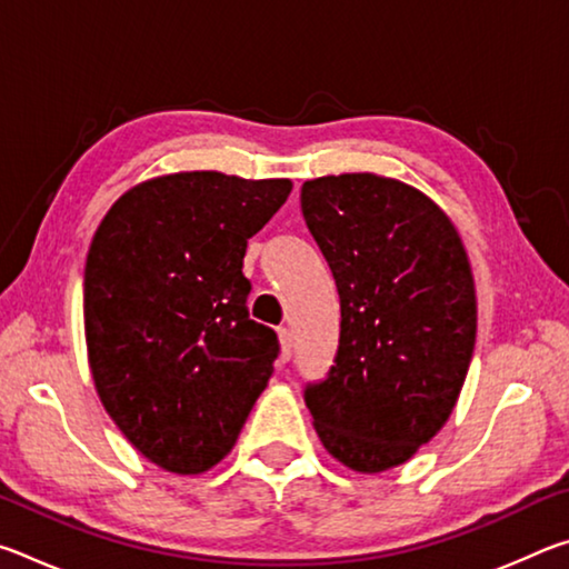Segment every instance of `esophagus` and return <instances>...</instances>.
<instances>
[{
    "label": "esophagus",
    "instance_id": "esophagus-1",
    "mask_svg": "<svg viewBox=\"0 0 569 569\" xmlns=\"http://www.w3.org/2000/svg\"><path fill=\"white\" fill-rule=\"evenodd\" d=\"M278 341H281V361L286 363L291 359V331L281 326V329H278Z\"/></svg>",
    "mask_w": 569,
    "mask_h": 569
}]
</instances>
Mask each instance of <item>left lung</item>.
<instances>
[{
	"label": "left lung",
	"mask_w": 569,
	"mask_h": 569,
	"mask_svg": "<svg viewBox=\"0 0 569 569\" xmlns=\"http://www.w3.org/2000/svg\"><path fill=\"white\" fill-rule=\"evenodd\" d=\"M301 210L341 303L333 366L303 389L316 435L349 469L399 467L445 427L475 353L465 246L423 192L371 172L303 182Z\"/></svg>",
	"instance_id": "8db88e82"
}]
</instances>
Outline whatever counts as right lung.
<instances>
[{"label":"right lung","mask_w":569,"mask_h":569,"mask_svg":"<svg viewBox=\"0 0 569 569\" xmlns=\"http://www.w3.org/2000/svg\"><path fill=\"white\" fill-rule=\"evenodd\" d=\"M291 180L176 172L110 208L84 266V336L100 401L142 457L176 475L218 465L278 359L248 316L253 238Z\"/></svg>","instance_id":"1"}]
</instances>
